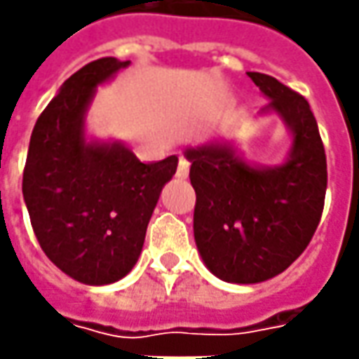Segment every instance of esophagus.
Masks as SVG:
<instances>
[{
	"instance_id": "obj_1",
	"label": "esophagus",
	"mask_w": 359,
	"mask_h": 359,
	"mask_svg": "<svg viewBox=\"0 0 359 359\" xmlns=\"http://www.w3.org/2000/svg\"><path fill=\"white\" fill-rule=\"evenodd\" d=\"M175 175L180 177V180H185L187 175H189V162L187 160H180V163H177V172H175Z\"/></svg>"
}]
</instances>
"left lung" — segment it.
Listing matches in <instances>:
<instances>
[{
    "instance_id": "1",
    "label": "left lung",
    "mask_w": 359,
    "mask_h": 359,
    "mask_svg": "<svg viewBox=\"0 0 359 359\" xmlns=\"http://www.w3.org/2000/svg\"><path fill=\"white\" fill-rule=\"evenodd\" d=\"M271 102L261 110L283 118L292 134L286 162L249 165L231 144L187 148L196 189L194 237L203 263L235 285L280 275L309 247L326 197V154L304 96L275 76L249 73Z\"/></svg>"
}]
</instances>
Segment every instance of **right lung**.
Returning <instances> with one entry per match:
<instances>
[{
  "instance_id": "right-lung-1",
  "label": "right lung",
  "mask_w": 359,
  "mask_h": 359,
  "mask_svg": "<svg viewBox=\"0 0 359 359\" xmlns=\"http://www.w3.org/2000/svg\"><path fill=\"white\" fill-rule=\"evenodd\" d=\"M130 61L104 57L62 83L37 118L23 170V199L41 249L83 285L132 271L177 156L144 163L120 142H86L84 116L98 84Z\"/></svg>"
}]
</instances>
